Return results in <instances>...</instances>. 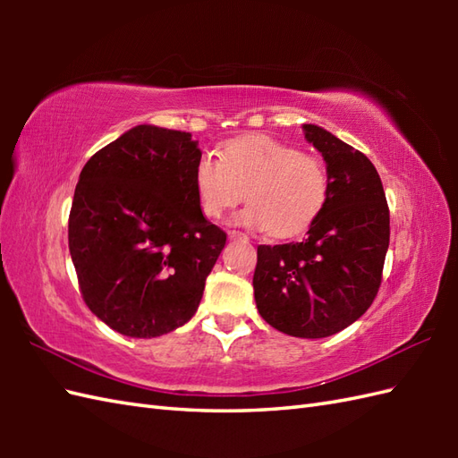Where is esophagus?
<instances>
[{"label":"esophagus","mask_w":458,"mask_h":458,"mask_svg":"<svg viewBox=\"0 0 458 458\" xmlns=\"http://www.w3.org/2000/svg\"><path fill=\"white\" fill-rule=\"evenodd\" d=\"M228 238L230 240H246L248 236L244 234V232H240V230H230L228 232Z\"/></svg>","instance_id":"34e87169"}]
</instances>
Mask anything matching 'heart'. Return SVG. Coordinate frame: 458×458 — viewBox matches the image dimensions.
<instances>
[{
  "label": "heart",
  "mask_w": 458,
  "mask_h": 458,
  "mask_svg": "<svg viewBox=\"0 0 458 458\" xmlns=\"http://www.w3.org/2000/svg\"><path fill=\"white\" fill-rule=\"evenodd\" d=\"M194 187L207 218H220L244 197L248 207L236 222L291 238L309 228L325 208L330 177L317 155L269 135H248L224 145L218 157L202 153L194 169Z\"/></svg>",
  "instance_id": "obj_1"
}]
</instances>
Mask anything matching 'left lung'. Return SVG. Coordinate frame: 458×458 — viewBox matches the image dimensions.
Masks as SVG:
<instances>
[{"label":"left lung","instance_id":"obj_1","mask_svg":"<svg viewBox=\"0 0 458 458\" xmlns=\"http://www.w3.org/2000/svg\"><path fill=\"white\" fill-rule=\"evenodd\" d=\"M323 153L330 191L307 238L258 246L254 295L259 315L289 336L336 335L362 317L382 285L390 246V208L366 155L305 123Z\"/></svg>","mask_w":458,"mask_h":458}]
</instances>
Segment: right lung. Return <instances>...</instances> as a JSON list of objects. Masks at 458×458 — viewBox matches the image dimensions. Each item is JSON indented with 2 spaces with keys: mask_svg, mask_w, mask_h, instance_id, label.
I'll return each instance as SVG.
<instances>
[{
  "mask_svg": "<svg viewBox=\"0 0 458 458\" xmlns=\"http://www.w3.org/2000/svg\"><path fill=\"white\" fill-rule=\"evenodd\" d=\"M191 133L138 125L84 165L68 250L86 307L120 335H167L197 313L226 244L194 187Z\"/></svg>",
  "mask_w": 458,
  "mask_h": 458,
  "instance_id": "right-lung-1",
  "label": "right lung"
}]
</instances>
